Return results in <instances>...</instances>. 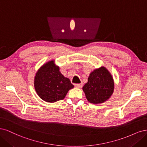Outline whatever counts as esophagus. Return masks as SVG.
<instances>
[{
    "label": "esophagus",
    "mask_w": 147,
    "mask_h": 147,
    "mask_svg": "<svg viewBox=\"0 0 147 147\" xmlns=\"http://www.w3.org/2000/svg\"><path fill=\"white\" fill-rule=\"evenodd\" d=\"M82 86H83V84L82 83L75 84V87H77V88H81V87H82Z\"/></svg>",
    "instance_id": "1"
}]
</instances>
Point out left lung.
Wrapping results in <instances>:
<instances>
[{"label": "left lung", "mask_w": 147, "mask_h": 147, "mask_svg": "<svg viewBox=\"0 0 147 147\" xmlns=\"http://www.w3.org/2000/svg\"><path fill=\"white\" fill-rule=\"evenodd\" d=\"M82 90L88 101L94 105L103 103L110 98L114 90V82L110 72L101 67L90 74Z\"/></svg>", "instance_id": "obj_1"}]
</instances>
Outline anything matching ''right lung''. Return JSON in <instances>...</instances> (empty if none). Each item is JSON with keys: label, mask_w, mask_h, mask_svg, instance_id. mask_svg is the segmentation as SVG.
Wrapping results in <instances>:
<instances>
[{"label": "right lung", "mask_w": 147, "mask_h": 147, "mask_svg": "<svg viewBox=\"0 0 147 147\" xmlns=\"http://www.w3.org/2000/svg\"><path fill=\"white\" fill-rule=\"evenodd\" d=\"M59 70V67L52 60L41 66L35 74V91L45 101L54 102L63 99L68 92L74 87L70 80Z\"/></svg>", "instance_id": "obj_1"}]
</instances>
